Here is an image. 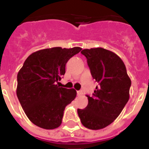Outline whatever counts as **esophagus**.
I'll list each match as a JSON object with an SVG mask.
<instances>
[{
    "label": "esophagus",
    "mask_w": 149,
    "mask_h": 149,
    "mask_svg": "<svg viewBox=\"0 0 149 149\" xmlns=\"http://www.w3.org/2000/svg\"><path fill=\"white\" fill-rule=\"evenodd\" d=\"M77 95H78V96L83 95V92H82L81 91H77Z\"/></svg>",
    "instance_id": "obj_1"
}]
</instances>
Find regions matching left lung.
I'll use <instances>...</instances> for the list:
<instances>
[{"label": "left lung", "instance_id": "8db88e82", "mask_svg": "<svg viewBox=\"0 0 149 149\" xmlns=\"http://www.w3.org/2000/svg\"><path fill=\"white\" fill-rule=\"evenodd\" d=\"M93 78L98 86L93 96H86L88 105L78 109L82 125L91 130L108 126L118 118L129 100L131 79L125 63L114 52L103 48L84 49Z\"/></svg>", "mask_w": 149, "mask_h": 149}]
</instances>
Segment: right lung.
<instances>
[{
  "mask_svg": "<svg viewBox=\"0 0 149 149\" xmlns=\"http://www.w3.org/2000/svg\"><path fill=\"white\" fill-rule=\"evenodd\" d=\"M81 48L54 47L35 52L26 58L17 73V98L29 119L44 129L62 124L65 107L77 91L58 86L65 72V64Z\"/></svg>",
  "mask_w": 149,
  "mask_h": 149,
  "instance_id": "right-lung-1",
  "label": "right lung"
}]
</instances>
